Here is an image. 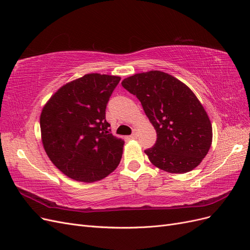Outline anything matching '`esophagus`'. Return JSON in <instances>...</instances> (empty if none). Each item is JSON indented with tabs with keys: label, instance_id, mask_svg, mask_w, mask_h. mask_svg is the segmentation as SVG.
Wrapping results in <instances>:
<instances>
[{
	"label": "esophagus",
	"instance_id": "34e87169",
	"mask_svg": "<svg viewBox=\"0 0 250 250\" xmlns=\"http://www.w3.org/2000/svg\"><path fill=\"white\" fill-rule=\"evenodd\" d=\"M139 132H138V129H133V132H132V134L130 135V138H132V139H135V138H138V134Z\"/></svg>",
	"mask_w": 250,
	"mask_h": 250
}]
</instances>
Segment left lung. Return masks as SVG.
<instances>
[{"label": "left lung", "instance_id": "obj_1", "mask_svg": "<svg viewBox=\"0 0 250 250\" xmlns=\"http://www.w3.org/2000/svg\"><path fill=\"white\" fill-rule=\"evenodd\" d=\"M122 85L137 96L156 131V143L145 150L155 167L183 174L195 169L213 141L211 123L197 97L185 83L161 71L127 77Z\"/></svg>", "mask_w": 250, "mask_h": 250}]
</instances>
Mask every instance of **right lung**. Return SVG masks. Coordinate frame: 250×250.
<instances>
[{"mask_svg":"<svg viewBox=\"0 0 250 250\" xmlns=\"http://www.w3.org/2000/svg\"><path fill=\"white\" fill-rule=\"evenodd\" d=\"M120 80L119 76L86 74L60 87L43 106L44 151L67 177L94 183L119 166L124 141L110 133L105 109Z\"/></svg>","mask_w":250,"mask_h":250,"instance_id":"obj_1","label":"right lung"}]
</instances>
